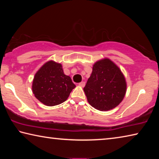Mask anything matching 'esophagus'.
<instances>
[{
	"mask_svg": "<svg viewBox=\"0 0 159 159\" xmlns=\"http://www.w3.org/2000/svg\"><path fill=\"white\" fill-rule=\"evenodd\" d=\"M85 85V82H83V81L79 83V86H80V87H82V88L84 87Z\"/></svg>",
	"mask_w": 159,
	"mask_h": 159,
	"instance_id": "esophagus-1",
	"label": "esophagus"
}]
</instances>
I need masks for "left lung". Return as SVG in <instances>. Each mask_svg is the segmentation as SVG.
Masks as SVG:
<instances>
[{
    "label": "left lung",
    "mask_w": 159,
    "mask_h": 159,
    "mask_svg": "<svg viewBox=\"0 0 159 159\" xmlns=\"http://www.w3.org/2000/svg\"><path fill=\"white\" fill-rule=\"evenodd\" d=\"M125 77L108 58L94 64L93 71L83 88L88 102L94 108L106 111L116 107L126 93Z\"/></svg>",
    "instance_id": "1"
}]
</instances>
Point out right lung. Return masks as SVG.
I'll return each mask as SVG.
<instances>
[{
	"instance_id": "add662e5",
	"label": "right lung",
	"mask_w": 159,
	"mask_h": 159,
	"mask_svg": "<svg viewBox=\"0 0 159 159\" xmlns=\"http://www.w3.org/2000/svg\"><path fill=\"white\" fill-rule=\"evenodd\" d=\"M75 87L71 77L64 74L61 64L50 60L35 74L32 91L43 104L52 107L66 101Z\"/></svg>"
}]
</instances>
